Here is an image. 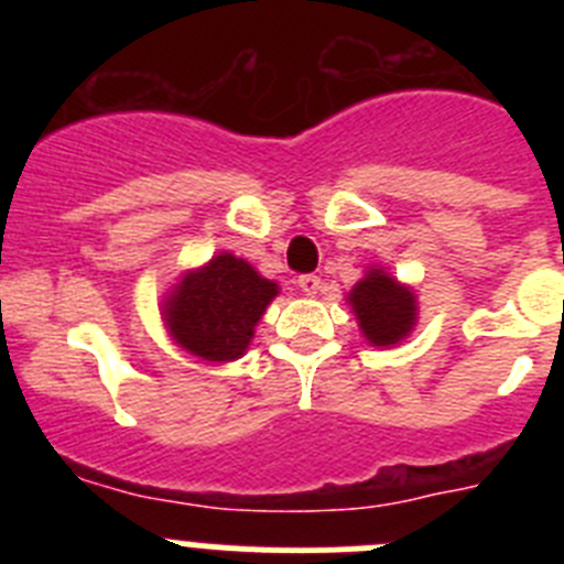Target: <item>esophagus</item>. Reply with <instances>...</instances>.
<instances>
[{
  "label": "esophagus",
  "mask_w": 564,
  "mask_h": 564,
  "mask_svg": "<svg viewBox=\"0 0 564 564\" xmlns=\"http://www.w3.org/2000/svg\"><path fill=\"white\" fill-rule=\"evenodd\" d=\"M296 282H299V288H302V293H305V296H316L318 288H322V279H318L316 273H302Z\"/></svg>",
  "instance_id": "esophagus-1"
}]
</instances>
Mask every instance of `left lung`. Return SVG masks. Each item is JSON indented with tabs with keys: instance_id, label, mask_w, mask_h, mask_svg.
<instances>
[{
	"instance_id": "1",
	"label": "left lung",
	"mask_w": 564,
	"mask_h": 564,
	"mask_svg": "<svg viewBox=\"0 0 564 564\" xmlns=\"http://www.w3.org/2000/svg\"><path fill=\"white\" fill-rule=\"evenodd\" d=\"M350 305L364 336L378 347L398 344L415 325V296L383 271H370L352 288Z\"/></svg>"
}]
</instances>
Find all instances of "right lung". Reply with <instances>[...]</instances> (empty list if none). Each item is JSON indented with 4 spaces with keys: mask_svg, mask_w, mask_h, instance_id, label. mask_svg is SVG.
Here are the masks:
<instances>
[{
    "mask_svg": "<svg viewBox=\"0 0 564 564\" xmlns=\"http://www.w3.org/2000/svg\"><path fill=\"white\" fill-rule=\"evenodd\" d=\"M276 285L259 276L248 262L220 253L200 271L186 273L172 302L166 322L181 347L206 361H234L248 341Z\"/></svg>",
    "mask_w": 564,
    "mask_h": 564,
    "instance_id": "1",
    "label": "right lung"
}]
</instances>
